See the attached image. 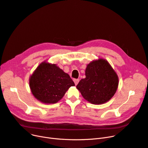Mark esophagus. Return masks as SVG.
Instances as JSON below:
<instances>
[{"label": "esophagus", "instance_id": "esophagus-1", "mask_svg": "<svg viewBox=\"0 0 148 148\" xmlns=\"http://www.w3.org/2000/svg\"><path fill=\"white\" fill-rule=\"evenodd\" d=\"M73 81H74V82H75V85L76 86L77 84H78V82H79V79H73Z\"/></svg>", "mask_w": 148, "mask_h": 148}]
</instances>
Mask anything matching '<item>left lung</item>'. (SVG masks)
Instances as JSON below:
<instances>
[{
	"label": "left lung",
	"mask_w": 148,
	"mask_h": 148,
	"mask_svg": "<svg viewBox=\"0 0 148 148\" xmlns=\"http://www.w3.org/2000/svg\"><path fill=\"white\" fill-rule=\"evenodd\" d=\"M119 78L114 69L104 59L91 61L86 69V78L76 88L88 102L102 104L110 101L118 87Z\"/></svg>",
	"instance_id": "1"
}]
</instances>
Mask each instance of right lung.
Returning <instances> with one entry per match:
<instances>
[{
    "label": "right lung",
    "mask_w": 148,
    "mask_h": 148,
    "mask_svg": "<svg viewBox=\"0 0 148 148\" xmlns=\"http://www.w3.org/2000/svg\"><path fill=\"white\" fill-rule=\"evenodd\" d=\"M75 86L70 76L56 64L43 62L29 78V87L34 97L45 103L58 102L68 89Z\"/></svg>",
    "instance_id": "right-lung-1"
}]
</instances>
